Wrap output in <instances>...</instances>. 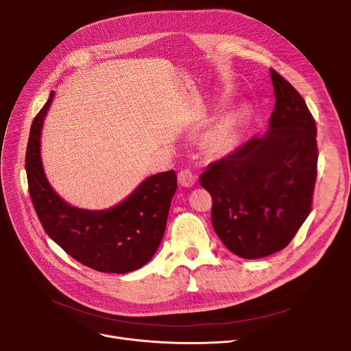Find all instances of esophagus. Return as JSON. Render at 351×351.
<instances>
[{
	"label": "esophagus",
	"mask_w": 351,
	"mask_h": 351,
	"mask_svg": "<svg viewBox=\"0 0 351 351\" xmlns=\"http://www.w3.org/2000/svg\"><path fill=\"white\" fill-rule=\"evenodd\" d=\"M196 178L197 176L189 169H183L178 173V182H179V185L183 188H192L196 183Z\"/></svg>",
	"instance_id": "obj_1"
}]
</instances>
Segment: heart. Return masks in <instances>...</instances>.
<instances>
[{
	"mask_svg": "<svg viewBox=\"0 0 351 351\" xmlns=\"http://www.w3.org/2000/svg\"><path fill=\"white\" fill-rule=\"evenodd\" d=\"M241 118L242 114L239 110L237 112H232L220 121L206 135L204 145L209 154L219 155L230 149V146L233 145V141L236 138L239 123H241Z\"/></svg>",
	"mask_w": 351,
	"mask_h": 351,
	"instance_id": "obj_1",
	"label": "heart"
}]
</instances>
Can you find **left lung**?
<instances>
[{
	"mask_svg": "<svg viewBox=\"0 0 351 351\" xmlns=\"http://www.w3.org/2000/svg\"><path fill=\"white\" fill-rule=\"evenodd\" d=\"M274 109L269 129L210 163L199 182L213 199L212 226L243 259L285 249L311 209L317 176L316 123L307 105L270 69Z\"/></svg>",
	"mask_w": 351,
	"mask_h": 351,
	"instance_id": "8db88e82",
	"label": "left lung"
}]
</instances>
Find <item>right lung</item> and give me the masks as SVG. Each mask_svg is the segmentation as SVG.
<instances>
[{
  "label": "right lung",
  "mask_w": 351,
  "mask_h": 351,
  "mask_svg": "<svg viewBox=\"0 0 351 351\" xmlns=\"http://www.w3.org/2000/svg\"><path fill=\"white\" fill-rule=\"evenodd\" d=\"M55 90L32 121L25 169L32 205L47 234L71 257L102 273L141 269L156 253L165 233L175 171L147 176L118 205L89 210L75 208L53 191L41 158V135Z\"/></svg>",
  "instance_id": "1"
}]
</instances>
